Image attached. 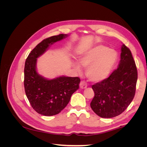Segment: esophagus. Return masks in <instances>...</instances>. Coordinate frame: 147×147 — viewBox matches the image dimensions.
<instances>
[{"instance_id":"obj_1","label":"esophagus","mask_w":147,"mask_h":147,"mask_svg":"<svg viewBox=\"0 0 147 147\" xmlns=\"http://www.w3.org/2000/svg\"><path fill=\"white\" fill-rule=\"evenodd\" d=\"M80 87L81 89H85L87 88V84L84 81H81L80 83Z\"/></svg>"}]
</instances>
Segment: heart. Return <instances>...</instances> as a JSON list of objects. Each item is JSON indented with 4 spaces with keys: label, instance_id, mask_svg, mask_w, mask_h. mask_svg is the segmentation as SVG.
<instances>
[{
    "label": "heart",
    "instance_id": "obj_1",
    "mask_svg": "<svg viewBox=\"0 0 147 147\" xmlns=\"http://www.w3.org/2000/svg\"><path fill=\"white\" fill-rule=\"evenodd\" d=\"M117 58V53L103 45H97L80 57L79 64L87 69L86 75L93 82L103 81L109 77ZM74 67L81 72L80 65L74 63Z\"/></svg>",
    "mask_w": 147,
    "mask_h": 147
}]
</instances>
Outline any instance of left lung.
<instances>
[{
    "mask_svg": "<svg viewBox=\"0 0 147 147\" xmlns=\"http://www.w3.org/2000/svg\"><path fill=\"white\" fill-rule=\"evenodd\" d=\"M118 68L103 81L92 86L94 97L91 107L98 116L110 118L122 113L134 99L137 70L132 53L125 45L121 48Z\"/></svg>",
    "mask_w": 147,
    "mask_h": 147,
    "instance_id": "obj_1",
    "label": "left lung"
}]
</instances>
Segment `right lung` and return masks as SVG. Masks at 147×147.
Masks as SVG:
<instances>
[{"label":"right lung","instance_id":"obj_1","mask_svg":"<svg viewBox=\"0 0 147 147\" xmlns=\"http://www.w3.org/2000/svg\"><path fill=\"white\" fill-rule=\"evenodd\" d=\"M67 37V35L59 34L44 39L31 51L25 63L24 85L26 96L34 110L45 116L60 113L79 88L80 79L78 77L62 76L49 80L39 75L36 70L38 57L53 43Z\"/></svg>","mask_w":147,"mask_h":147}]
</instances>
